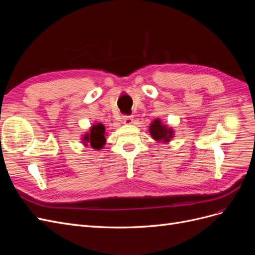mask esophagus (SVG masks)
<instances>
[{
  "instance_id": "obj_1",
  "label": "esophagus",
  "mask_w": 255,
  "mask_h": 255,
  "mask_svg": "<svg viewBox=\"0 0 255 255\" xmlns=\"http://www.w3.org/2000/svg\"><path fill=\"white\" fill-rule=\"evenodd\" d=\"M134 121L132 116H123L122 117V122L125 123V125H132Z\"/></svg>"
}]
</instances>
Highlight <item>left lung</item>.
Masks as SVG:
<instances>
[{"instance_id":"1","label":"left lung","mask_w":255,"mask_h":255,"mask_svg":"<svg viewBox=\"0 0 255 255\" xmlns=\"http://www.w3.org/2000/svg\"><path fill=\"white\" fill-rule=\"evenodd\" d=\"M149 132L153 139L157 142H169L174 135L172 128H169L158 118L150 123Z\"/></svg>"}]
</instances>
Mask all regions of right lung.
Returning <instances> with one entry per match:
<instances>
[{"label":"right lung","instance_id":"1","mask_svg":"<svg viewBox=\"0 0 255 255\" xmlns=\"http://www.w3.org/2000/svg\"><path fill=\"white\" fill-rule=\"evenodd\" d=\"M105 136V127L101 122H98L92 125V127L89 128V132L84 134L82 142L84 143V145H90L95 150H101L102 148H104L106 142Z\"/></svg>","mask_w":255,"mask_h":255}]
</instances>
